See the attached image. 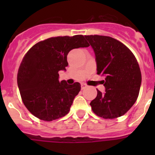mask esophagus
<instances>
[{
  "mask_svg": "<svg viewBox=\"0 0 155 155\" xmlns=\"http://www.w3.org/2000/svg\"><path fill=\"white\" fill-rule=\"evenodd\" d=\"M85 87H86V85H85V84H81V88L82 89V90H83V89H85Z\"/></svg>",
  "mask_w": 155,
  "mask_h": 155,
  "instance_id": "1",
  "label": "esophagus"
}]
</instances>
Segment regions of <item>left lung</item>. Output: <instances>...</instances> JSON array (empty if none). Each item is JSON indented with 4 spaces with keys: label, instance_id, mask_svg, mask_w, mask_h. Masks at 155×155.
I'll return each mask as SVG.
<instances>
[{
    "label": "left lung",
    "instance_id": "1",
    "mask_svg": "<svg viewBox=\"0 0 155 155\" xmlns=\"http://www.w3.org/2000/svg\"><path fill=\"white\" fill-rule=\"evenodd\" d=\"M93 48L98 75L105 77V92L97 91L90 103L98 116L118 118L135 104L142 82L140 66L132 51L122 43L107 36H85Z\"/></svg>",
    "mask_w": 155,
    "mask_h": 155
}]
</instances>
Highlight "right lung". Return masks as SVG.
<instances>
[{"mask_svg":"<svg viewBox=\"0 0 155 155\" xmlns=\"http://www.w3.org/2000/svg\"><path fill=\"white\" fill-rule=\"evenodd\" d=\"M87 46L82 35L51 37L26 53L18 68L17 83L25 106L34 116L51 121L68 113L81 85L59 82L58 72L66 71L70 50Z\"/></svg>","mask_w":155,"mask_h":155,"instance_id":"right-lung-1","label":"right lung"}]
</instances>
